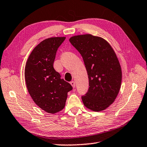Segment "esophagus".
Segmentation results:
<instances>
[{
    "label": "esophagus",
    "instance_id": "esophagus-1",
    "mask_svg": "<svg viewBox=\"0 0 147 147\" xmlns=\"http://www.w3.org/2000/svg\"><path fill=\"white\" fill-rule=\"evenodd\" d=\"M70 84H71V86H72L74 88L76 87V83H75V82L74 81H71L70 82Z\"/></svg>",
    "mask_w": 147,
    "mask_h": 147
}]
</instances>
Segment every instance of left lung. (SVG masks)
Here are the masks:
<instances>
[{
	"label": "left lung",
	"mask_w": 147,
	"mask_h": 147,
	"mask_svg": "<svg viewBox=\"0 0 147 147\" xmlns=\"http://www.w3.org/2000/svg\"><path fill=\"white\" fill-rule=\"evenodd\" d=\"M69 41L82 55L87 71L89 87L82 96L84 106L97 112L106 109L121 84V68L115 51L104 39L90 34L74 36Z\"/></svg>",
	"instance_id": "8db88e82"
}]
</instances>
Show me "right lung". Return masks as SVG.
I'll return each mask as SVG.
<instances>
[{
	"mask_svg": "<svg viewBox=\"0 0 147 147\" xmlns=\"http://www.w3.org/2000/svg\"><path fill=\"white\" fill-rule=\"evenodd\" d=\"M65 40L53 37L42 41L32 51L25 66L29 94L38 106L51 114L64 108L67 93L73 89L53 68L57 50Z\"/></svg>",
	"mask_w": 147,
	"mask_h": 147,
	"instance_id": "add662e5",
	"label": "right lung"
}]
</instances>
